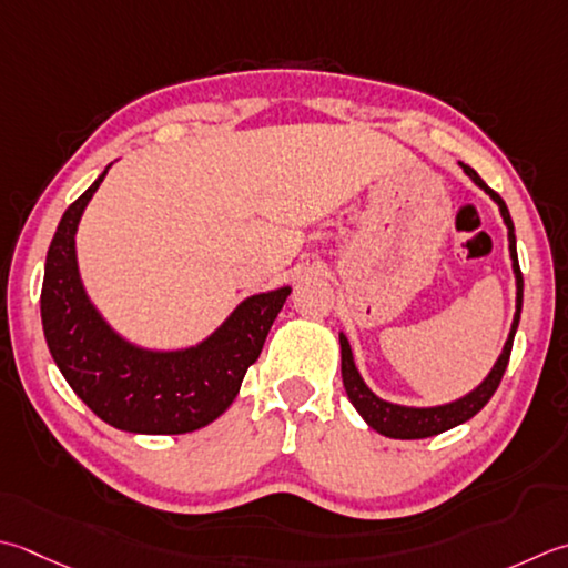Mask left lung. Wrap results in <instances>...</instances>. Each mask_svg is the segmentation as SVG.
Instances as JSON below:
<instances>
[{"instance_id": "1", "label": "left lung", "mask_w": 568, "mask_h": 568, "mask_svg": "<svg viewBox=\"0 0 568 568\" xmlns=\"http://www.w3.org/2000/svg\"><path fill=\"white\" fill-rule=\"evenodd\" d=\"M463 166V172L470 176V180L483 189V192L493 199V202L499 206V214H503V221L507 226V241H509V258H513V273H515V285H517V300H515V320L513 327H509V335L503 352H499L497 362L493 364V369L487 372L485 379L477 384L473 392H468L460 398H455L450 404H440V406H404V404H394L386 402V398L376 396L366 382L362 379V374L354 364V354L349 347V339L344 332H339V349H342V382H344V392H347L352 406L359 410V416L366 420V426L374 428L376 433H382L386 438H398V440H418V438H430L438 436L443 430H450L455 426L470 420L477 410H480L487 402H490L493 394L497 392L499 382H503V374L507 369L509 362V352H513V342H515V332L519 327V315H521V287H525V281H521L519 273V261H517V239H515V224L513 216H509L507 204L503 202V196L493 192L487 186L480 174H477L470 164L458 162Z\"/></svg>"}]
</instances>
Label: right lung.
<instances>
[{
    "mask_svg": "<svg viewBox=\"0 0 568 568\" xmlns=\"http://www.w3.org/2000/svg\"><path fill=\"white\" fill-rule=\"evenodd\" d=\"M108 170L65 209L53 233L41 287L43 337L63 379L105 424L142 436L199 430L239 396L293 287L241 300L209 337L182 349H148L122 337L93 305L75 255L78 224Z\"/></svg>",
    "mask_w": 568,
    "mask_h": 568,
    "instance_id": "right-lung-1",
    "label": "right lung"
}]
</instances>
